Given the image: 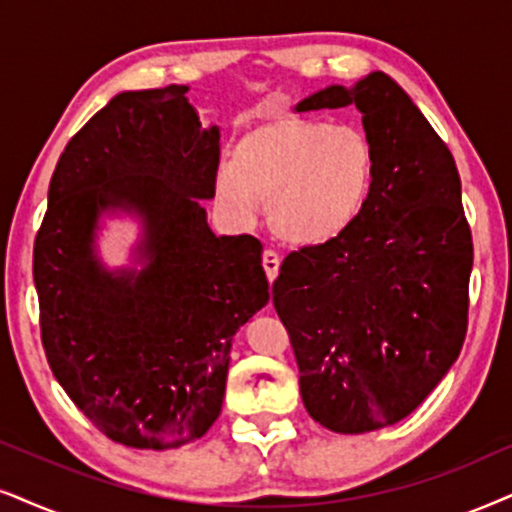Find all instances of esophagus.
<instances>
[{"instance_id":"1","label":"esophagus","mask_w":512,"mask_h":512,"mask_svg":"<svg viewBox=\"0 0 512 512\" xmlns=\"http://www.w3.org/2000/svg\"><path fill=\"white\" fill-rule=\"evenodd\" d=\"M262 267H264V274H267V278H269V283H274L278 276V269H281V257H278L274 250H264L262 252Z\"/></svg>"}]
</instances>
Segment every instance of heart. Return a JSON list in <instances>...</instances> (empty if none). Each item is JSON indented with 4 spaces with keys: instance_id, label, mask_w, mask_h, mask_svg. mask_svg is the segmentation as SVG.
<instances>
[{
    "instance_id": "heart-1",
    "label": "heart",
    "mask_w": 512,
    "mask_h": 512,
    "mask_svg": "<svg viewBox=\"0 0 512 512\" xmlns=\"http://www.w3.org/2000/svg\"><path fill=\"white\" fill-rule=\"evenodd\" d=\"M378 155L364 129L316 118H276L245 132L215 177L219 205L250 222L267 203L283 243L312 248L345 234L371 200Z\"/></svg>"
}]
</instances>
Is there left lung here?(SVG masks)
<instances>
[{"mask_svg":"<svg viewBox=\"0 0 512 512\" xmlns=\"http://www.w3.org/2000/svg\"><path fill=\"white\" fill-rule=\"evenodd\" d=\"M359 108L378 155L366 210L335 241L288 255L274 307L304 409L342 435L416 411L461 354L472 236L454 155L390 75L331 84L297 113Z\"/></svg>","mask_w":512,"mask_h":512,"instance_id":"left-lung-1","label":"left lung"}]
</instances>
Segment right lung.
<instances>
[{
	"label": "right lung",
	"instance_id": "add662e5",
	"mask_svg": "<svg viewBox=\"0 0 512 512\" xmlns=\"http://www.w3.org/2000/svg\"><path fill=\"white\" fill-rule=\"evenodd\" d=\"M189 87L122 92L58 158L32 276L47 361L75 406L113 442L177 449L212 428L231 340L269 302L257 238L215 236L219 127ZM142 219L141 270L93 252L103 211Z\"/></svg>",
	"mask_w": 512,
	"mask_h": 512
}]
</instances>
